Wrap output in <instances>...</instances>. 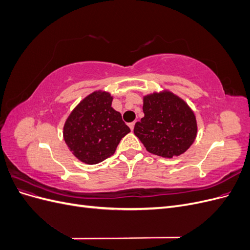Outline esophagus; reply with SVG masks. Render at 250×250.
Returning a JSON list of instances; mask_svg holds the SVG:
<instances>
[{
    "mask_svg": "<svg viewBox=\"0 0 250 250\" xmlns=\"http://www.w3.org/2000/svg\"><path fill=\"white\" fill-rule=\"evenodd\" d=\"M134 125H135V122H131V123H129V128L131 130H133V128H134Z\"/></svg>",
    "mask_w": 250,
    "mask_h": 250,
    "instance_id": "34e87169",
    "label": "esophagus"
}]
</instances>
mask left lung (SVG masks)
<instances>
[{
  "label": "left lung",
  "mask_w": 250,
  "mask_h": 250,
  "mask_svg": "<svg viewBox=\"0 0 250 250\" xmlns=\"http://www.w3.org/2000/svg\"><path fill=\"white\" fill-rule=\"evenodd\" d=\"M144 118L133 132L148 152L172 158L185 153L197 135V122L190 106L169 90L144 97Z\"/></svg>",
  "instance_id": "8db88e82"
}]
</instances>
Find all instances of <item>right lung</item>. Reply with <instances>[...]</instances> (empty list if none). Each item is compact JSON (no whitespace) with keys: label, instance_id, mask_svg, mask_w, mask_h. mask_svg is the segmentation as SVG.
<instances>
[{"label":"right lung","instance_id":"obj_1","mask_svg":"<svg viewBox=\"0 0 250 250\" xmlns=\"http://www.w3.org/2000/svg\"><path fill=\"white\" fill-rule=\"evenodd\" d=\"M112 97L96 90L70 113L63 126L65 144L79 161L96 165L111 156L130 132L121 113L111 107Z\"/></svg>","mask_w":250,"mask_h":250}]
</instances>
